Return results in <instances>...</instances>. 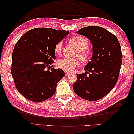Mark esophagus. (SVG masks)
<instances>
[{
    "mask_svg": "<svg viewBox=\"0 0 134 134\" xmlns=\"http://www.w3.org/2000/svg\"><path fill=\"white\" fill-rule=\"evenodd\" d=\"M71 73L70 72H69L67 71H65V76H68V75H69Z\"/></svg>",
    "mask_w": 134,
    "mask_h": 134,
    "instance_id": "obj_1",
    "label": "esophagus"
}]
</instances>
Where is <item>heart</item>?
Returning a JSON list of instances; mask_svg holds the SVG:
<instances>
[{
    "label": "heart",
    "instance_id": "1",
    "mask_svg": "<svg viewBox=\"0 0 134 134\" xmlns=\"http://www.w3.org/2000/svg\"><path fill=\"white\" fill-rule=\"evenodd\" d=\"M70 42L78 50L76 56L78 57L81 62L83 64L87 63L90 60L91 55L87 50L89 47V42L87 38L83 36H75L70 40ZM63 48V42L60 41L55 45V52L57 54H60ZM79 65L78 59H71L66 58L60 59L57 62L58 66L66 71H72Z\"/></svg>",
    "mask_w": 134,
    "mask_h": 134
}]
</instances>
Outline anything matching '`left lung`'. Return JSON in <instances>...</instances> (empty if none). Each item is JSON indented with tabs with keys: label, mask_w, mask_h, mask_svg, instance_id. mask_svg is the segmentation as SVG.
Wrapping results in <instances>:
<instances>
[{
	"label": "left lung",
	"mask_w": 134,
	"mask_h": 134,
	"mask_svg": "<svg viewBox=\"0 0 134 134\" xmlns=\"http://www.w3.org/2000/svg\"><path fill=\"white\" fill-rule=\"evenodd\" d=\"M76 33L90 40L93 56L84 68L86 73L76 74L73 90L83 99L97 100L107 95L118 80L122 62L120 44L115 35L101 27L88 26Z\"/></svg>",
	"instance_id": "obj_1"
}]
</instances>
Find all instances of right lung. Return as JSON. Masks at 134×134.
<instances>
[{"label":"right lung","mask_w":134,"mask_h":134,"mask_svg":"<svg viewBox=\"0 0 134 134\" xmlns=\"http://www.w3.org/2000/svg\"><path fill=\"white\" fill-rule=\"evenodd\" d=\"M69 34L51 28H34L15 44L11 73L17 90L27 99L40 102L55 94L65 73L61 69L49 68L56 59L55 45Z\"/></svg>","instance_id":"1"}]
</instances>
